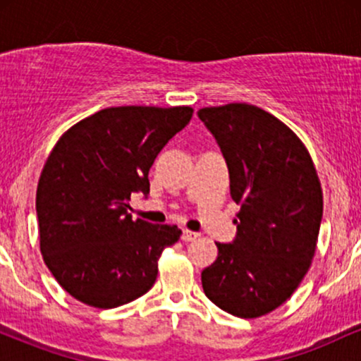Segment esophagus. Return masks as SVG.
<instances>
[{"label":"esophagus","instance_id":"esophagus-1","mask_svg":"<svg viewBox=\"0 0 361 361\" xmlns=\"http://www.w3.org/2000/svg\"><path fill=\"white\" fill-rule=\"evenodd\" d=\"M198 235H200V234L193 233V231L186 229V231H183V234H181V239H183L185 243H190V241H195V239H197Z\"/></svg>","mask_w":361,"mask_h":361}]
</instances>
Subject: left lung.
Here are the masks:
<instances>
[{
  "instance_id": "left-lung-1",
  "label": "left lung",
  "mask_w": 361,
  "mask_h": 361,
  "mask_svg": "<svg viewBox=\"0 0 361 361\" xmlns=\"http://www.w3.org/2000/svg\"><path fill=\"white\" fill-rule=\"evenodd\" d=\"M198 117L226 157L231 197L241 205L233 244L202 271L205 295L233 316L255 319L295 292L316 255L322 188L307 147L259 106H205Z\"/></svg>"
}]
</instances>
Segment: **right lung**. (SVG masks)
Listing matches in <instances>:
<instances>
[{"mask_svg":"<svg viewBox=\"0 0 361 361\" xmlns=\"http://www.w3.org/2000/svg\"><path fill=\"white\" fill-rule=\"evenodd\" d=\"M193 115L192 106H110L61 135L37 185L42 258L69 295L114 309L149 292L157 261L181 231L132 221V193H149L156 156Z\"/></svg>","mask_w":361,"mask_h":361,"instance_id":"obj_1","label":"right lung"}]
</instances>
